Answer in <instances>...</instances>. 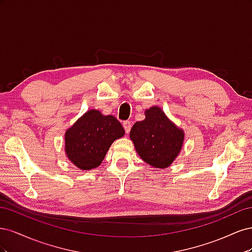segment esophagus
I'll return each instance as SVG.
<instances>
[{"instance_id":"obj_1","label":"esophagus","mask_w":252,"mask_h":252,"mask_svg":"<svg viewBox=\"0 0 252 252\" xmlns=\"http://www.w3.org/2000/svg\"><path fill=\"white\" fill-rule=\"evenodd\" d=\"M123 127L125 129V132L128 133L129 131H130V129H131V123L129 121H125V122H123Z\"/></svg>"}]
</instances>
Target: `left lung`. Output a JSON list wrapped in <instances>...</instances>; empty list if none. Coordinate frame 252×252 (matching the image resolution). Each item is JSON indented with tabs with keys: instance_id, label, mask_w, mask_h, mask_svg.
Returning <instances> with one entry per match:
<instances>
[{
	"instance_id": "left-lung-1",
	"label": "left lung",
	"mask_w": 252,
	"mask_h": 252,
	"mask_svg": "<svg viewBox=\"0 0 252 252\" xmlns=\"http://www.w3.org/2000/svg\"><path fill=\"white\" fill-rule=\"evenodd\" d=\"M184 131L154 106L145 111V120L136 122L130 139L140 158L155 168H166L175 159L184 143Z\"/></svg>"
}]
</instances>
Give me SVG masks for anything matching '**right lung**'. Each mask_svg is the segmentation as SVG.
<instances>
[{"mask_svg": "<svg viewBox=\"0 0 252 252\" xmlns=\"http://www.w3.org/2000/svg\"><path fill=\"white\" fill-rule=\"evenodd\" d=\"M124 134V128L113 116L88 110L65 132L66 156L81 170L95 168L111 144Z\"/></svg>", "mask_w": 252, "mask_h": 252, "instance_id": "right-lung-1", "label": "right lung"}]
</instances>
